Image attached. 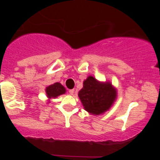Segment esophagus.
<instances>
[{
    "mask_svg": "<svg viewBox=\"0 0 160 160\" xmlns=\"http://www.w3.org/2000/svg\"><path fill=\"white\" fill-rule=\"evenodd\" d=\"M73 93H74V90H69V94H70V95H73Z\"/></svg>",
    "mask_w": 160,
    "mask_h": 160,
    "instance_id": "obj_1",
    "label": "esophagus"
}]
</instances>
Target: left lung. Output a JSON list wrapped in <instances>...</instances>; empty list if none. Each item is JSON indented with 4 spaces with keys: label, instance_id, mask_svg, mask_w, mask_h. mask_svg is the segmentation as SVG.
Returning <instances> with one entry per match:
<instances>
[{
    "label": "left lung",
    "instance_id": "8db88e82",
    "mask_svg": "<svg viewBox=\"0 0 160 160\" xmlns=\"http://www.w3.org/2000/svg\"><path fill=\"white\" fill-rule=\"evenodd\" d=\"M85 110L92 114H100L109 110L116 98V90L111 83H102L88 77L78 92Z\"/></svg>",
    "mask_w": 160,
    "mask_h": 160
}]
</instances>
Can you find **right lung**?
Here are the masks:
<instances>
[{"mask_svg": "<svg viewBox=\"0 0 160 160\" xmlns=\"http://www.w3.org/2000/svg\"><path fill=\"white\" fill-rule=\"evenodd\" d=\"M46 94H47L49 98H56L58 96L63 94L66 93V89L59 82H55L54 84H52L46 88Z\"/></svg>", "mask_w": 160, "mask_h": 160, "instance_id": "1", "label": "right lung"}]
</instances>
